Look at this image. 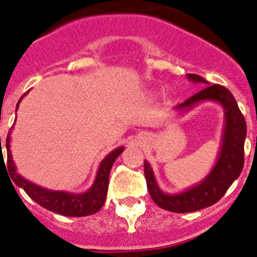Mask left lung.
<instances>
[{"label": "left lung", "mask_w": 257, "mask_h": 257, "mask_svg": "<svg viewBox=\"0 0 257 257\" xmlns=\"http://www.w3.org/2000/svg\"><path fill=\"white\" fill-rule=\"evenodd\" d=\"M188 78L195 83L208 84L204 78L196 74H188ZM213 100L221 102L225 111V129L221 154L217 161L215 168L208 174V177L201 184L195 188L178 194V195H167L163 194L157 187L150 166L144 163L146 184L151 199L155 204L163 210L171 212L185 213L194 212L216 204L222 199L228 188L239 177L244 167V142L246 137V122L243 113L239 109L238 103L227 87L213 84L196 92L184 102L177 106L183 109L191 107L199 101Z\"/></svg>", "instance_id": "obj_1"}]
</instances>
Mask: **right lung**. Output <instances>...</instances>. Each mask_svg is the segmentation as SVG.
Masks as SVG:
<instances>
[{
	"mask_svg": "<svg viewBox=\"0 0 257 257\" xmlns=\"http://www.w3.org/2000/svg\"><path fill=\"white\" fill-rule=\"evenodd\" d=\"M21 100L17 103V109H18ZM6 148H7V168L11 179L18 187L23 188L25 193L32 197L36 204L45 207L46 210L52 211V212L68 217H83L92 215V213H96L103 206L107 195V189H108L109 172H111V168L113 166L115 159L122 154L124 149L118 148L114 151H112L111 154L107 155L106 159L101 162L96 180H95L91 189L85 194H79V195L77 194L75 195V194L63 193V191H51L28 182L27 179H24L23 177H21L16 172V167H14L12 155H11L10 150V134H8L7 139H6Z\"/></svg>",
	"mask_w": 257,
	"mask_h": 257,
	"instance_id": "obj_1",
	"label": "right lung"
}]
</instances>
